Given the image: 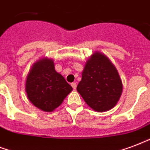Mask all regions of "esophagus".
<instances>
[{
	"label": "esophagus",
	"mask_w": 150,
	"mask_h": 150,
	"mask_svg": "<svg viewBox=\"0 0 150 150\" xmlns=\"http://www.w3.org/2000/svg\"><path fill=\"white\" fill-rule=\"evenodd\" d=\"M71 85V86H72V88L74 90H75L76 87H77V84H76V83H72Z\"/></svg>",
	"instance_id": "esophagus-1"
}]
</instances>
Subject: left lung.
<instances>
[{"label": "left lung", "mask_w": 150, "mask_h": 150, "mask_svg": "<svg viewBox=\"0 0 150 150\" xmlns=\"http://www.w3.org/2000/svg\"><path fill=\"white\" fill-rule=\"evenodd\" d=\"M122 90L123 84L116 67L106 56L95 52L86 64L78 92L90 108L105 112L116 105Z\"/></svg>", "instance_id": "8db88e82"}]
</instances>
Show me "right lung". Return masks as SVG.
Wrapping results in <instances>:
<instances>
[{
	"mask_svg": "<svg viewBox=\"0 0 150 150\" xmlns=\"http://www.w3.org/2000/svg\"><path fill=\"white\" fill-rule=\"evenodd\" d=\"M72 87L55 70L50 59L35 63L27 75L26 92L30 101L45 112H52L62 103Z\"/></svg>",
	"mask_w": 150,
	"mask_h": 150,
	"instance_id": "right-lung-1",
	"label": "right lung"
}]
</instances>
